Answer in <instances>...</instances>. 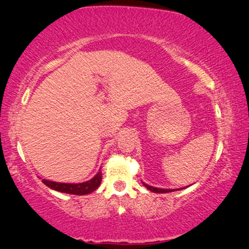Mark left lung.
<instances>
[{
  "mask_svg": "<svg viewBox=\"0 0 249 249\" xmlns=\"http://www.w3.org/2000/svg\"><path fill=\"white\" fill-rule=\"evenodd\" d=\"M142 185H144L146 188H147L148 190H151V192L153 193H159V194H164V193H171V192H175L173 189H161V188H156V187H152V186H148L146 185V183L142 182ZM178 190V189H176Z\"/></svg>",
  "mask_w": 249,
  "mask_h": 249,
  "instance_id": "1",
  "label": "left lung"
}]
</instances>
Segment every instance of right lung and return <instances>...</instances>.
I'll list each match as a JSON object with an SVG mask.
<instances>
[{
	"mask_svg": "<svg viewBox=\"0 0 249 249\" xmlns=\"http://www.w3.org/2000/svg\"><path fill=\"white\" fill-rule=\"evenodd\" d=\"M102 181V172L101 170L97 172V175L91 178L88 181L81 183H63V182H54L50 180L43 179V183H45L51 189L56 190V192L72 194V195H86L94 192L95 189L98 188Z\"/></svg>",
	"mask_w": 249,
	"mask_h": 249,
	"instance_id": "right-lung-1",
	"label": "right lung"
}]
</instances>
